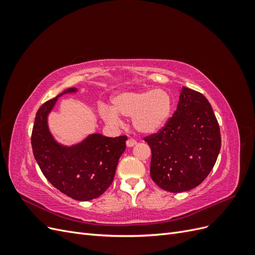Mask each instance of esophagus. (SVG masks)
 I'll return each instance as SVG.
<instances>
[{
	"label": "esophagus",
	"instance_id": "1",
	"mask_svg": "<svg viewBox=\"0 0 255 255\" xmlns=\"http://www.w3.org/2000/svg\"><path fill=\"white\" fill-rule=\"evenodd\" d=\"M136 143H137V141L135 139H133V138H129V139H128V141H127V145L128 146V148H130V146H134Z\"/></svg>",
	"mask_w": 255,
	"mask_h": 255
}]
</instances>
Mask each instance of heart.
<instances>
[{"label":"heart","mask_w":255,"mask_h":255,"mask_svg":"<svg viewBox=\"0 0 255 255\" xmlns=\"http://www.w3.org/2000/svg\"><path fill=\"white\" fill-rule=\"evenodd\" d=\"M113 109L103 105L100 113L103 120L119 127L123 117L132 118L133 127L142 134H154L163 128L172 114V97L165 89H140L123 91L112 99Z\"/></svg>","instance_id":"obj_1"}]
</instances>
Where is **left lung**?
<instances>
[{
    "mask_svg": "<svg viewBox=\"0 0 255 255\" xmlns=\"http://www.w3.org/2000/svg\"><path fill=\"white\" fill-rule=\"evenodd\" d=\"M151 148L150 174L161 189L187 191L210 174L221 148L212 105L198 91L183 87L176 111L157 134L144 138Z\"/></svg>",
    "mask_w": 255,
    "mask_h": 255,
    "instance_id": "1",
    "label": "left lung"
}]
</instances>
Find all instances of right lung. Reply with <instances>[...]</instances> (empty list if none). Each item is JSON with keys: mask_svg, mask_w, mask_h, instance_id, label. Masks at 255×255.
Returning <instances> with one entry per match:
<instances>
[{"mask_svg": "<svg viewBox=\"0 0 255 255\" xmlns=\"http://www.w3.org/2000/svg\"><path fill=\"white\" fill-rule=\"evenodd\" d=\"M75 92L78 88H68L38 110L32 148L37 164L54 187L78 201H90L111 186L128 137L94 133L72 145L59 143L49 128V114L59 97Z\"/></svg>", "mask_w": 255, "mask_h": 255, "instance_id": "add662e5", "label": "right lung"}]
</instances>
